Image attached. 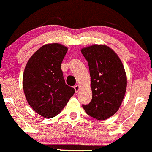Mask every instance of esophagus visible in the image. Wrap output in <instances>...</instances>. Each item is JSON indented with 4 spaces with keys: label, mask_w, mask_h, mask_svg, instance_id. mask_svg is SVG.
I'll list each match as a JSON object with an SVG mask.
<instances>
[{
    "label": "esophagus",
    "mask_w": 152,
    "mask_h": 152,
    "mask_svg": "<svg viewBox=\"0 0 152 152\" xmlns=\"http://www.w3.org/2000/svg\"><path fill=\"white\" fill-rule=\"evenodd\" d=\"M74 88H75V92H77V91L80 90V86L79 85L75 86Z\"/></svg>",
    "instance_id": "obj_1"
}]
</instances>
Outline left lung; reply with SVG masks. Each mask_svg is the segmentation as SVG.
Returning <instances> with one entry per match:
<instances>
[{"instance_id":"left-lung-1","label":"left lung","mask_w":152,"mask_h":152,"mask_svg":"<svg viewBox=\"0 0 152 152\" xmlns=\"http://www.w3.org/2000/svg\"><path fill=\"white\" fill-rule=\"evenodd\" d=\"M91 77L92 99L83 105L87 115L104 121L119 109L126 90L127 78L118 55L106 45L94 44L81 49Z\"/></svg>"}]
</instances>
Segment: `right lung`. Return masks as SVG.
<instances>
[{"label":"right lung","mask_w":152,"mask_h":152,"mask_svg":"<svg viewBox=\"0 0 152 152\" xmlns=\"http://www.w3.org/2000/svg\"><path fill=\"white\" fill-rule=\"evenodd\" d=\"M68 48L49 43L36 51L27 62L23 87L27 102L33 110L45 118L58 115L75 93L66 84L61 64Z\"/></svg>","instance_id":"1"}]
</instances>
